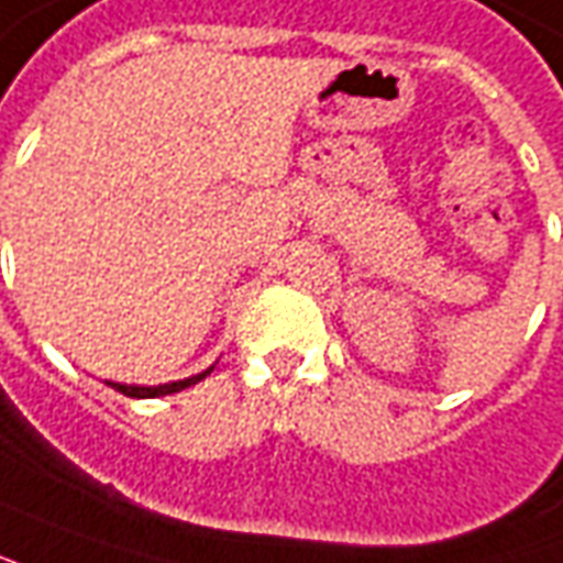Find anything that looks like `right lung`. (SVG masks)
Segmentation results:
<instances>
[{
	"mask_svg": "<svg viewBox=\"0 0 563 563\" xmlns=\"http://www.w3.org/2000/svg\"><path fill=\"white\" fill-rule=\"evenodd\" d=\"M212 373V366L206 369V373H200V376H190L185 378V382H169V385H156V388H141V385H113L117 391L125 394V397H163V394H175V391H181V388H190V385H197L200 378H206Z\"/></svg>",
	"mask_w": 563,
	"mask_h": 563,
	"instance_id": "add662e5",
	"label": "right lung"
}]
</instances>
